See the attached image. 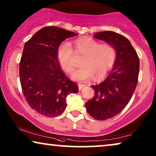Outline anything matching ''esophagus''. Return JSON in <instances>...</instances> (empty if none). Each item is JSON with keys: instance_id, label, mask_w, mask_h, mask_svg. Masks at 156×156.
Segmentation results:
<instances>
[{"instance_id": "obj_1", "label": "esophagus", "mask_w": 156, "mask_h": 156, "mask_svg": "<svg viewBox=\"0 0 156 156\" xmlns=\"http://www.w3.org/2000/svg\"><path fill=\"white\" fill-rule=\"evenodd\" d=\"M86 86V84H78V87H79V89H80V90H81V89H82L83 87H85Z\"/></svg>"}]
</instances>
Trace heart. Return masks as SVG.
<instances>
[{
	"mask_svg": "<svg viewBox=\"0 0 156 156\" xmlns=\"http://www.w3.org/2000/svg\"><path fill=\"white\" fill-rule=\"evenodd\" d=\"M74 50L69 42L58 47L57 57L62 69L71 74L76 67V54L83 55V67L72 74L74 80L87 82L95 76L99 80L113 69L117 58L116 49L110 43H102L91 37H81L74 42Z\"/></svg>",
	"mask_w": 156,
	"mask_h": 156,
	"instance_id": "1",
	"label": "heart"
}]
</instances>
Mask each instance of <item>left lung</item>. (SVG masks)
I'll return each mask as SVG.
<instances>
[{
    "label": "left lung",
    "mask_w": 156,
    "mask_h": 156,
    "mask_svg": "<svg viewBox=\"0 0 156 156\" xmlns=\"http://www.w3.org/2000/svg\"><path fill=\"white\" fill-rule=\"evenodd\" d=\"M94 37L113 44L117 52L112 72L103 82L91 86L94 96L85 104L91 116L103 121L119 114L131 100L137 86L140 63L135 49L123 35L103 31L95 33Z\"/></svg>",
    "instance_id": "left-lung-1"
}]
</instances>
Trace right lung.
Returning a JSON list of instances; mask_svg holds the SVG:
<instances>
[{
  "label": "right lung",
  "mask_w": 156,
  "mask_h": 156,
  "mask_svg": "<svg viewBox=\"0 0 156 156\" xmlns=\"http://www.w3.org/2000/svg\"><path fill=\"white\" fill-rule=\"evenodd\" d=\"M76 35L47 26L25 42L19 67L20 84L27 104L40 114L48 117L62 114L67 95L79 91L77 84L64 74L57 57L62 42Z\"/></svg>",
  "instance_id": "obj_1"
}]
</instances>
